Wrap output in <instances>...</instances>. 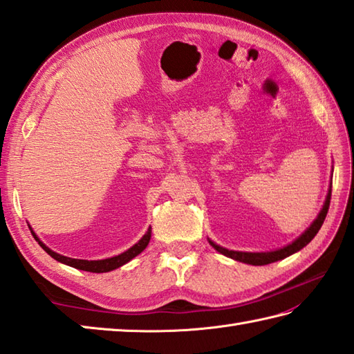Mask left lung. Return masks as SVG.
<instances>
[{
    "label": "left lung",
    "instance_id": "8db88e82",
    "mask_svg": "<svg viewBox=\"0 0 354 354\" xmlns=\"http://www.w3.org/2000/svg\"><path fill=\"white\" fill-rule=\"evenodd\" d=\"M330 198H332V187H330V189H328L326 202H324V205H322V209L319 212L317 219L313 221V223L303 232L301 236H299L297 240H293L290 245L281 248V250L269 251V252H242V251H230V250H227V248H222L219 245H216L214 242H212V240H208V242L212 243V246L214 248L217 252L227 255V257H230L232 260L248 263V265L263 266V265H269V263L283 260L286 257H289V255L298 252L299 250H303V248L307 243H309L315 236H317V232L322 227V223H324V219H326V216H327L328 207H330Z\"/></svg>",
    "mask_w": 354,
    "mask_h": 354
}]
</instances>
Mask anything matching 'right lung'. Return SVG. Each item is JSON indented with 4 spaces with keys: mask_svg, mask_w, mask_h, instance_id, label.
<instances>
[{
    "mask_svg": "<svg viewBox=\"0 0 354 354\" xmlns=\"http://www.w3.org/2000/svg\"><path fill=\"white\" fill-rule=\"evenodd\" d=\"M150 232H152V230L149 228L146 234L140 239L138 243H135L132 248H129V250L124 251L123 254L115 255V257H111V259H104V260H79V259L65 257V255H61V254H57L55 251H51L48 246H45L41 242V240L36 237V234H35L33 231H32V234L35 236L36 242L41 245L42 250L47 252L48 255H51V257L55 259V260L64 263V265H68V266H73V268H76V269H80V270H88V272L100 274V272H109V270H114V269H117L120 266L126 265L127 261H131L133 257H137L140 252L145 251L146 246L149 245Z\"/></svg>",
    "mask_w": 354,
    "mask_h": 354,
    "instance_id": "add662e5",
    "label": "right lung"
}]
</instances>
